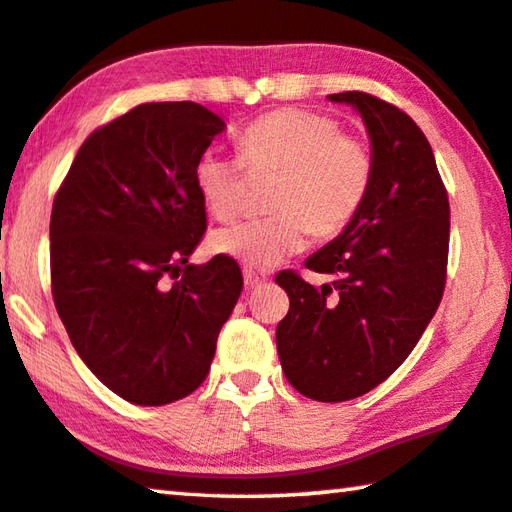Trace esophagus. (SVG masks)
<instances>
[{
	"mask_svg": "<svg viewBox=\"0 0 512 512\" xmlns=\"http://www.w3.org/2000/svg\"><path fill=\"white\" fill-rule=\"evenodd\" d=\"M243 280H246L248 287H264L269 278L262 271H255V269H243Z\"/></svg>",
	"mask_w": 512,
	"mask_h": 512,
	"instance_id": "esophagus-1",
	"label": "esophagus"
}]
</instances>
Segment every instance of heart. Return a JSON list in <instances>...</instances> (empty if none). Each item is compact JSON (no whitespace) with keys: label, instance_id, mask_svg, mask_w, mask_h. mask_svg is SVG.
<instances>
[{"label":"heart","instance_id":"obj_1","mask_svg":"<svg viewBox=\"0 0 512 512\" xmlns=\"http://www.w3.org/2000/svg\"><path fill=\"white\" fill-rule=\"evenodd\" d=\"M240 159L205 150L193 164V184L218 221H230L243 207L246 164L250 173L278 175L271 209L264 221L223 227L212 234L209 250L246 269L266 271L285 264L316 237H335L353 221L367 200L376 159L360 136L339 132L326 113L275 109L253 120L239 136Z\"/></svg>","mask_w":512,"mask_h":512}]
</instances>
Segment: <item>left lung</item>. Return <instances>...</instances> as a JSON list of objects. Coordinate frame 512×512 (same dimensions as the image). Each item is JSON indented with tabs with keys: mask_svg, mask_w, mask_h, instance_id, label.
Returning <instances> with one entry per match:
<instances>
[{
	"mask_svg": "<svg viewBox=\"0 0 512 512\" xmlns=\"http://www.w3.org/2000/svg\"><path fill=\"white\" fill-rule=\"evenodd\" d=\"M328 100L360 113L376 173L358 216L305 262L335 280L316 289L291 271L275 278L289 296L275 344L294 389L339 403L392 376L431 323L446 282L449 198L408 113L360 91Z\"/></svg>",
	"mask_w": 512,
	"mask_h": 512,
	"instance_id": "1",
	"label": "left lung"
}]
</instances>
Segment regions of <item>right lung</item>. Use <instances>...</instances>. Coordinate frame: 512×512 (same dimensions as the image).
<instances>
[{
	"mask_svg": "<svg viewBox=\"0 0 512 512\" xmlns=\"http://www.w3.org/2000/svg\"><path fill=\"white\" fill-rule=\"evenodd\" d=\"M223 129L196 102L139 104L88 136L54 198L56 312L86 367L129 403L196 392L243 289L230 257L189 264L207 230L193 164Z\"/></svg>",
	"mask_w": 512,
	"mask_h": 512,
	"instance_id": "1",
	"label": "right lung"
}]
</instances>
